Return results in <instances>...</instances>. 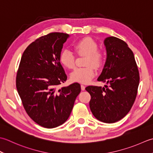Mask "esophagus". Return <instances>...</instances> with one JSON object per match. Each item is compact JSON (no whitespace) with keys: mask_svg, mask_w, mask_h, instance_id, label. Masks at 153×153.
Returning a JSON list of instances; mask_svg holds the SVG:
<instances>
[{"mask_svg":"<svg viewBox=\"0 0 153 153\" xmlns=\"http://www.w3.org/2000/svg\"><path fill=\"white\" fill-rule=\"evenodd\" d=\"M80 87H81V90H85V85H81Z\"/></svg>","mask_w":153,"mask_h":153,"instance_id":"34e87169","label":"esophagus"}]
</instances>
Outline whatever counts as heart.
<instances>
[{
  "mask_svg": "<svg viewBox=\"0 0 153 153\" xmlns=\"http://www.w3.org/2000/svg\"><path fill=\"white\" fill-rule=\"evenodd\" d=\"M74 50L79 55H86L85 65L83 68H77L71 73V79L74 82L88 83L94 77L96 68L101 67L104 61L103 53L98 50V45L90 37L80 39L74 45ZM60 61L65 67L73 68L75 66V57L69 49H64L60 55Z\"/></svg>",
  "mask_w": 153,
  "mask_h": 153,
  "instance_id": "b5f03b06",
  "label": "heart"
}]
</instances>
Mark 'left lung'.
<instances>
[{
  "mask_svg": "<svg viewBox=\"0 0 153 153\" xmlns=\"http://www.w3.org/2000/svg\"><path fill=\"white\" fill-rule=\"evenodd\" d=\"M107 57L98 81L104 87L88 86L90 108L94 116L104 123H112L128 114L135 100L139 73L133 51L127 43L116 37L104 39Z\"/></svg>",
  "mask_w": 153,
  "mask_h": 153,
  "instance_id": "1",
  "label": "left lung"
}]
</instances>
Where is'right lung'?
Returning a JSON list of instances; mask_svg holds the SVG:
<instances>
[{"instance_id": "obj_1", "label": "right lung", "mask_w": 153, "mask_h": 153, "mask_svg": "<svg viewBox=\"0 0 153 153\" xmlns=\"http://www.w3.org/2000/svg\"><path fill=\"white\" fill-rule=\"evenodd\" d=\"M69 35L54 32L42 36L25 49L16 85L27 115L39 126L54 128L69 117L80 84L57 88L67 76L60 63L63 43Z\"/></svg>"}]
</instances>
